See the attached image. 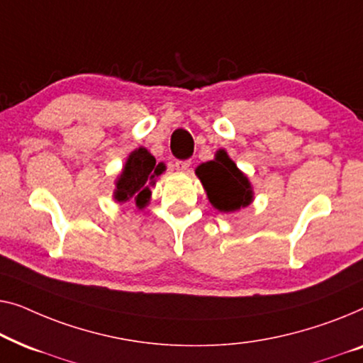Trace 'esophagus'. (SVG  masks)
I'll list each match as a JSON object with an SVG mask.
<instances>
[{
  "instance_id": "obj_1",
  "label": "esophagus",
  "mask_w": 363,
  "mask_h": 363,
  "mask_svg": "<svg viewBox=\"0 0 363 363\" xmlns=\"http://www.w3.org/2000/svg\"><path fill=\"white\" fill-rule=\"evenodd\" d=\"M191 167V161H176V169L181 172H187Z\"/></svg>"
}]
</instances>
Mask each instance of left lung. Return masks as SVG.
Instances as JSON below:
<instances>
[{"label": "left lung", "mask_w": 363, "mask_h": 363, "mask_svg": "<svg viewBox=\"0 0 363 363\" xmlns=\"http://www.w3.org/2000/svg\"><path fill=\"white\" fill-rule=\"evenodd\" d=\"M196 176L202 182L208 202L218 212L232 213L253 202L252 182L225 150H218L212 161L199 164Z\"/></svg>", "instance_id": "1"}]
</instances>
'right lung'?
I'll use <instances>...</instances> for the list:
<instances>
[{"label": "right lung", "instance_id": "obj_1", "mask_svg": "<svg viewBox=\"0 0 363 363\" xmlns=\"http://www.w3.org/2000/svg\"><path fill=\"white\" fill-rule=\"evenodd\" d=\"M166 171L164 162H156V157L146 147H136L126 157L123 169L115 181V202H135L143 211L151 201V187L156 179Z\"/></svg>", "mask_w": 363, "mask_h": 363}]
</instances>
